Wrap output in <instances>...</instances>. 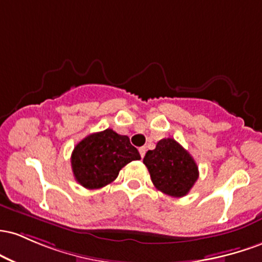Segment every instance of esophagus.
Listing matches in <instances>:
<instances>
[{
    "label": "esophagus",
    "instance_id": "1",
    "mask_svg": "<svg viewBox=\"0 0 262 262\" xmlns=\"http://www.w3.org/2000/svg\"><path fill=\"white\" fill-rule=\"evenodd\" d=\"M139 151H140V155H141V157H145V155H146V147L143 146V147H140L139 148Z\"/></svg>",
    "mask_w": 262,
    "mask_h": 262
}]
</instances>
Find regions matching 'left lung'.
Here are the masks:
<instances>
[{
    "label": "left lung",
    "instance_id": "left-lung-1",
    "mask_svg": "<svg viewBox=\"0 0 262 262\" xmlns=\"http://www.w3.org/2000/svg\"><path fill=\"white\" fill-rule=\"evenodd\" d=\"M152 183L164 194L181 198L188 194L198 179V166L176 140L158 141L143 158Z\"/></svg>",
    "mask_w": 262,
    "mask_h": 262
}]
</instances>
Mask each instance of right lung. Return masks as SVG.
I'll return each mask as SVG.
<instances>
[{
	"instance_id": "add662e5",
	"label": "right lung",
	"mask_w": 262,
	"mask_h": 262,
	"mask_svg": "<svg viewBox=\"0 0 262 262\" xmlns=\"http://www.w3.org/2000/svg\"><path fill=\"white\" fill-rule=\"evenodd\" d=\"M136 160L141 156L130 139L106 128L89 135L74 147L72 169L79 184L99 189L115 181L122 167Z\"/></svg>"
}]
</instances>
